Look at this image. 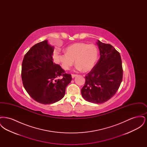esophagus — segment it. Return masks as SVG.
Here are the masks:
<instances>
[{
	"instance_id": "esophagus-1",
	"label": "esophagus",
	"mask_w": 147,
	"mask_h": 147,
	"mask_svg": "<svg viewBox=\"0 0 147 147\" xmlns=\"http://www.w3.org/2000/svg\"><path fill=\"white\" fill-rule=\"evenodd\" d=\"M77 76V74H71V77H72V78H74V77H76Z\"/></svg>"
}]
</instances>
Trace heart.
I'll return each instance as SVG.
<instances>
[{
  "label": "heart",
  "mask_w": 147,
  "mask_h": 147,
  "mask_svg": "<svg viewBox=\"0 0 147 147\" xmlns=\"http://www.w3.org/2000/svg\"><path fill=\"white\" fill-rule=\"evenodd\" d=\"M98 49L94 44L76 43L68 46L65 53L58 56L63 69L68 70L76 60L77 70L89 71L94 67L98 57Z\"/></svg>",
  "instance_id": "b5f03b06"
}]
</instances>
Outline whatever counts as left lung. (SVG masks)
<instances>
[{
    "label": "left lung",
    "mask_w": 147,
    "mask_h": 147,
    "mask_svg": "<svg viewBox=\"0 0 147 147\" xmlns=\"http://www.w3.org/2000/svg\"><path fill=\"white\" fill-rule=\"evenodd\" d=\"M100 57L85 78L81 90L83 98L90 102L102 104L113 97L122 80L123 68L119 52L110 44L98 40Z\"/></svg>",
    "instance_id": "left-lung-1"
}]
</instances>
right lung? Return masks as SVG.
I'll list each match as a JSON object with an SVG mask.
<instances>
[{
	"label": "right lung",
	"mask_w": 147,
	"mask_h": 147,
	"mask_svg": "<svg viewBox=\"0 0 147 147\" xmlns=\"http://www.w3.org/2000/svg\"><path fill=\"white\" fill-rule=\"evenodd\" d=\"M53 49L47 40L39 42L29 49L22 63L24 88L31 98L42 104H51L61 100L72 79L70 74L53 63Z\"/></svg>",
	"instance_id": "obj_1"
}]
</instances>
